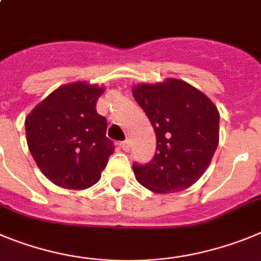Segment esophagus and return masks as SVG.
Here are the masks:
<instances>
[{
  "label": "esophagus",
  "instance_id": "obj_1",
  "mask_svg": "<svg viewBox=\"0 0 261 261\" xmlns=\"http://www.w3.org/2000/svg\"><path fill=\"white\" fill-rule=\"evenodd\" d=\"M121 148L122 149H123V151L125 152H127V151H130V147H131V142L128 139H126V140H123V142H121Z\"/></svg>",
  "mask_w": 261,
  "mask_h": 261
}]
</instances>
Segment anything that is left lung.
I'll use <instances>...</instances> for the list:
<instances>
[{"mask_svg":"<svg viewBox=\"0 0 261 261\" xmlns=\"http://www.w3.org/2000/svg\"><path fill=\"white\" fill-rule=\"evenodd\" d=\"M133 95L156 134L152 161L133 165L136 180L157 194L189 189L210 166L218 145L217 108L179 79L138 84Z\"/></svg>","mask_w":261,"mask_h":261,"instance_id":"left-lung-1","label":"left lung"}]
</instances>
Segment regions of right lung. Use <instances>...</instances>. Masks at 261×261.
Masks as SVG:
<instances>
[{"mask_svg":"<svg viewBox=\"0 0 261 261\" xmlns=\"http://www.w3.org/2000/svg\"><path fill=\"white\" fill-rule=\"evenodd\" d=\"M104 87L66 84L37 104L25 118L28 149L44 175L63 189L84 190L101 178L114 152L107 118L96 102Z\"/></svg>","mask_w":261,"mask_h":261,"instance_id":"right-lung-1","label":"right lung"}]
</instances>
